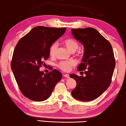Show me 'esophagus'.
<instances>
[{
    "instance_id": "esophagus-1",
    "label": "esophagus",
    "mask_w": 126,
    "mask_h": 126,
    "mask_svg": "<svg viewBox=\"0 0 126 126\" xmlns=\"http://www.w3.org/2000/svg\"><path fill=\"white\" fill-rule=\"evenodd\" d=\"M63 77H66V78H69V75H68V74H65V75H63Z\"/></svg>"
}]
</instances>
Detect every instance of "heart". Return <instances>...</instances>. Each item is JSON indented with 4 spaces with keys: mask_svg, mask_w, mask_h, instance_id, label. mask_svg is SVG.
<instances>
[{
    "mask_svg": "<svg viewBox=\"0 0 126 126\" xmlns=\"http://www.w3.org/2000/svg\"><path fill=\"white\" fill-rule=\"evenodd\" d=\"M63 44L68 48L72 52H75L79 47V43L76 39L69 38L65 39L63 42ZM58 49V44L54 42L51 45L49 49L50 56L54 57L56 56L57 50ZM76 65V62L73 60H68V61H61L58 63L57 67L63 72H69L72 67Z\"/></svg>",
    "mask_w": 126,
    "mask_h": 126,
    "instance_id": "heart-1",
    "label": "heart"
}]
</instances>
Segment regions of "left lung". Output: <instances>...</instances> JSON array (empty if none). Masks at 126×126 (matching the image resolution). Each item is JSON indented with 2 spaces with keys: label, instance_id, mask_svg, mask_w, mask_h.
Here are the masks:
<instances>
[{
  "label": "left lung",
  "instance_id": "1",
  "mask_svg": "<svg viewBox=\"0 0 126 126\" xmlns=\"http://www.w3.org/2000/svg\"><path fill=\"white\" fill-rule=\"evenodd\" d=\"M74 38L84 46L82 63L77 70L84 71L85 76L71 74L70 77L76 81V87L72 91L75 99L88 101L101 95L111 82L115 66L112 47L109 41L96 29L91 27L73 29Z\"/></svg>",
  "mask_w": 126,
  "mask_h": 126
}]
</instances>
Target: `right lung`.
Wrapping results in <instances>:
<instances>
[{
    "label": "right lung",
    "instance_id": "1",
    "mask_svg": "<svg viewBox=\"0 0 126 126\" xmlns=\"http://www.w3.org/2000/svg\"><path fill=\"white\" fill-rule=\"evenodd\" d=\"M66 28L36 26L22 38L15 46L11 68L20 92L36 101H44L51 95L62 79L56 69L44 74L39 68L49 58L51 45L64 34Z\"/></svg>",
    "mask_w": 126,
    "mask_h": 126
}]
</instances>
